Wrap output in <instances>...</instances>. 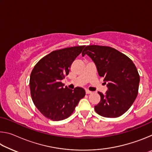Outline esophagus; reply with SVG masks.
<instances>
[{
	"instance_id": "obj_1",
	"label": "esophagus",
	"mask_w": 152,
	"mask_h": 152,
	"mask_svg": "<svg viewBox=\"0 0 152 152\" xmlns=\"http://www.w3.org/2000/svg\"><path fill=\"white\" fill-rule=\"evenodd\" d=\"M86 94H92V92L88 90H86Z\"/></svg>"
}]
</instances>
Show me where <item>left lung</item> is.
<instances>
[{
    "label": "left lung",
    "mask_w": 152,
    "mask_h": 152,
    "mask_svg": "<svg viewBox=\"0 0 152 152\" xmlns=\"http://www.w3.org/2000/svg\"><path fill=\"white\" fill-rule=\"evenodd\" d=\"M94 61L100 76L108 88L105 94L98 92L101 101L94 110L101 116L115 118L127 111L138 94L140 75L132 60L115 49L88 45L82 53Z\"/></svg>",
    "instance_id": "1"
}]
</instances>
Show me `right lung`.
Returning a JSON list of instances; mask_svg holds the SVG:
<instances>
[{
  "label": "right lung",
  "mask_w": 152,
  "mask_h": 152,
  "mask_svg": "<svg viewBox=\"0 0 152 152\" xmlns=\"http://www.w3.org/2000/svg\"><path fill=\"white\" fill-rule=\"evenodd\" d=\"M85 45L53 51L38 61L30 75L29 86L33 102L41 113L52 121L70 117L80 100L85 96L80 87L74 90L61 83L70 66Z\"/></svg>",
  "instance_id": "right-lung-1"
}]
</instances>
